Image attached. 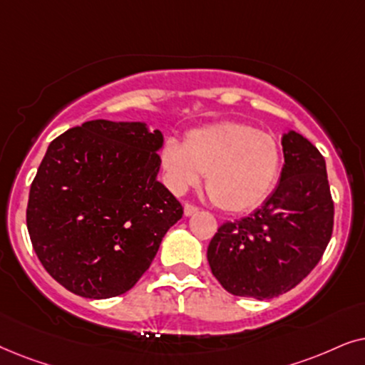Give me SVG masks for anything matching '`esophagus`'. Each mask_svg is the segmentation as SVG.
<instances>
[{"label": "esophagus", "mask_w": 365, "mask_h": 365, "mask_svg": "<svg viewBox=\"0 0 365 365\" xmlns=\"http://www.w3.org/2000/svg\"><path fill=\"white\" fill-rule=\"evenodd\" d=\"M183 210H185V215L187 217H190V215H193V213H197L198 212V207L197 205H193V203H185V208H183Z\"/></svg>", "instance_id": "obj_1"}]
</instances>
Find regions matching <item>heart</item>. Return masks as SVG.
<instances>
[{
	"label": "heart",
	"instance_id": "1",
	"mask_svg": "<svg viewBox=\"0 0 365 365\" xmlns=\"http://www.w3.org/2000/svg\"><path fill=\"white\" fill-rule=\"evenodd\" d=\"M167 185L183 193L205 175L212 203L228 213L260 205L274 190L282 150L270 133L244 121H220L190 130L183 143L170 138L160 152Z\"/></svg>",
	"mask_w": 365,
	"mask_h": 365
}]
</instances>
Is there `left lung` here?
Returning <instances> with one entry per match:
<instances>
[{"label": "left lung", "mask_w": 365, "mask_h": 365, "mask_svg": "<svg viewBox=\"0 0 365 365\" xmlns=\"http://www.w3.org/2000/svg\"><path fill=\"white\" fill-rule=\"evenodd\" d=\"M280 183L264 205L223 222L207 250L212 274L233 295L289 292L322 259L334 230V200L322 153L297 132L282 140Z\"/></svg>", "instance_id": "obj_1"}]
</instances>
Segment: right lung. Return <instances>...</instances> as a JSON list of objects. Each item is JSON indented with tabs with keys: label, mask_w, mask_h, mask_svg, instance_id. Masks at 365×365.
<instances>
[{
	"label": "right lung",
	"mask_w": 365,
	"mask_h": 365,
	"mask_svg": "<svg viewBox=\"0 0 365 365\" xmlns=\"http://www.w3.org/2000/svg\"><path fill=\"white\" fill-rule=\"evenodd\" d=\"M163 137L143 123L91 120L56 137L33 178L28 233L58 284L86 299L125 294L183 215L157 180Z\"/></svg>",
	"instance_id": "1"
}]
</instances>
